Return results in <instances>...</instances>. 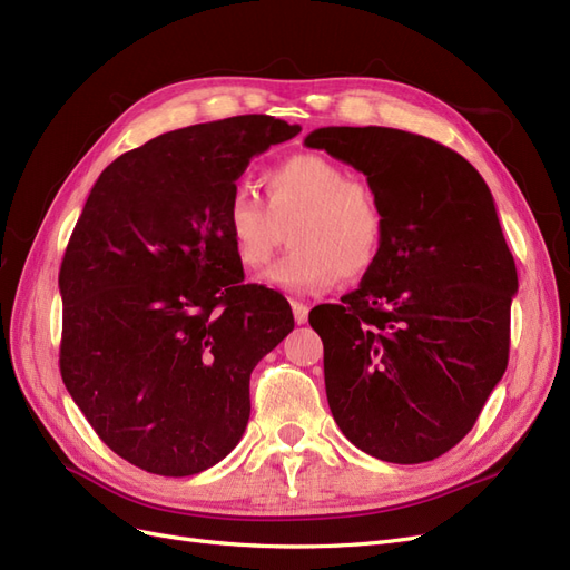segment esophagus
Masks as SVG:
<instances>
[{
    "label": "esophagus",
    "mask_w": 570,
    "mask_h": 570,
    "mask_svg": "<svg viewBox=\"0 0 570 570\" xmlns=\"http://www.w3.org/2000/svg\"><path fill=\"white\" fill-rule=\"evenodd\" d=\"M292 314H295V321L302 325L308 321V306L302 302H292Z\"/></svg>",
    "instance_id": "34e87169"
}]
</instances>
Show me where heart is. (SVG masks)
Masks as SVG:
<instances>
[{
  "label": "heart",
  "mask_w": 570,
  "mask_h": 570,
  "mask_svg": "<svg viewBox=\"0 0 570 570\" xmlns=\"http://www.w3.org/2000/svg\"><path fill=\"white\" fill-rule=\"evenodd\" d=\"M266 202L237 187L226 206V228L239 262L264 266L283 245L289 249L262 281L287 292H321L361 278L381 258L387 223L373 189L323 154H295L266 170Z\"/></svg>",
  "instance_id": "obj_1"
}]
</instances>
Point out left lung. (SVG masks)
I'll list each match as a JSON object with an SVG mask.
<instances>
[{
    "label": "left lung",
    "instance_id": "1",
    "mask_svg": "<svg viewBox=\"0 0 570 570\" xmlns=\"http://www.w3.org/2000/svg\"><path fill=\"white\" fill-rule=\"evenodd\" d=\"M304 145L361 170L387 223L358 289L308 314L333 419L375 459L433 461L469 435L509 364L519 275L490 187L406 130L331 126Z\"/></svg>",
    "mask_w": 570,
    "mask_h": 570
}]
</instances>
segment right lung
I'll return each mask as SVG.
<instances>
[{"label": "right lung", "instance_id": "obj_1", "mask_svg": "<svg viewBox=\"0 0 570 570\" xmlns=\"http://www.w3.org/2000/svg\"><path fill=\"white\" fill-rule=\"evenodd\" d=\"M302 128L249 114L164 132L97 178L59 271V366L99 440L137 469L195 475L249 421V375L295 327L245 285L226 206L256 154Z\"/></svg>", "mask_w": 570, "mask_h": 570}]
</instances>
